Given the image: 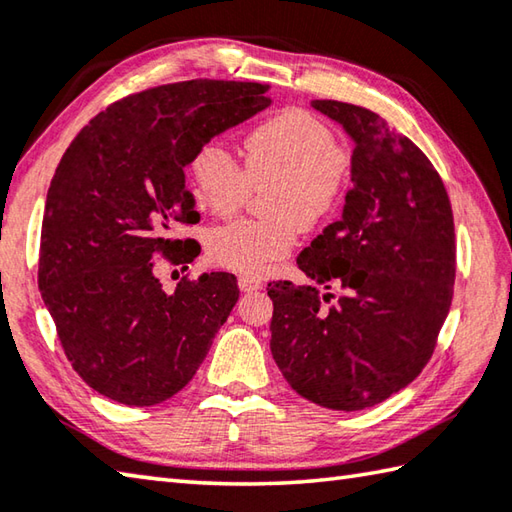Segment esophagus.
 <instances>
[{
  "mask_svg": "<svg viewBox=\"0 0 512 512\" xmlns=\"http://www.w3.org/2000/svg\"><path fill=\"white\" fill-rule=\"evenodd\" d=\"M262 286H264L262 279H257V277H250V275L239 277V288H242L244 293H250V290H259Z\"/></svg>",
  "mask_w": 512,
  "mask_h": 512,
  "instance_id": "esophagus-1",
  "label": "esophagus"
}]
</instances>
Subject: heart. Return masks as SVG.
I'll list each match as a JSON object with an SVG mask.
<instances>
[{"mask_svg":"<svg viewBox=\"0 0 512 512\" xmlns=\"http://www.w3.org/2000/svg\"><path fill=\"white\" fill-rule=\"evenodd\" d=\"M244 167L219 142H208L190 162L197 199L217 217H233L253 188H266L268 222L219 226L208 253L219 266L262 275L295 248L299 230H315L337 213L353 177V157L335 133L304 108H286L244 139Z\"/></svg>","mask_w":512,"mask_h":512,"instance_id":"1","label":"heart"}]
</instances>
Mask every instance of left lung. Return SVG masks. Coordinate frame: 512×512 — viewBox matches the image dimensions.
Returning <instances> with one entry per match:
<instances>
[{"mask_svg": "<svg viewBox=\"0 0 512 512\" xmlns=\"http://www.w3.org/2000/svg\"><path fill=\"white\" fill-rule=\"evenodd\" d=\"M310 104L355 142L353 188L297 266L344 293L268 284L270 353L308 402L362 410L406 388L433 355L453 302V208L430 159L373 110Z\"/></svg>", "mask_w": 512, "mask_h": 512, "instance_id": "8db88e82", "label": "left lung"}]
</instances>
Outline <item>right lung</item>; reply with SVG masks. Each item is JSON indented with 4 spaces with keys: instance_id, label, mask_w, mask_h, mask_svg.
Masks as SVG:
<instances>
[{
    "instance_id": "add662e5",
    "label": "right lung",
    "mask_w": 512,
    "mask_h": 512,
    "mask_svg": "<svg viewBox=\"0 0 512 512\" xmlns=\"http://www.w3.org/2000/svg\"><path fill=\"white\" fill-rule=\"evenodd\" d=\"M266 84L190 79L128 95L79 130L50 182L37 282L68 362L113 402L179 393L237 304V279L204 273L164 293L155 259L188 264L199 222L184 168L197 148L270 106Z\"/></svg>"
}]
</instances>
